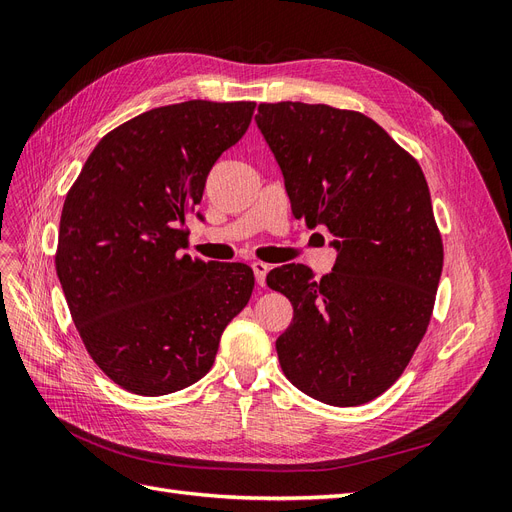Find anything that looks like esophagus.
Returning <instances> with one entry per match:
<instances>
[{
	"instance_id": "obj_1",
	"label": "esophagus",
	"mask_w": 512,
	"mask_h": 512,
	"mask_svg": "<svg viewBox=\"0 0 512 512\" xmlns=\"http://www.w3.org/2000/svg\"><path fill=\"white\" fill-rule=\"evenodd\" d=\"M252 269H254V275H256V284H258V286H265L267 273H269V265H265V262H254Z\"/></svg>"
}]
</instances>
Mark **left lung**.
<instances>
[{"label": "left lung", "instance_id": "obj_1", "mask_svg": "<svg viewBox=\"0 0 512 512\" xmlns=\"http://www.w3.org/2000/svg\"><path fill=\"white\" fill-rule=\"evenodd\" d=\"M256 123L292 215L327 226L337 260L314 280L277 267L294 316L277 337L284 376L329 406H361L404 374L429 327L444 247L421 166L374 119L329 104L262 102Z\"/></svg>", "mask_w": 512, "mask_h": 512}]
</instances>
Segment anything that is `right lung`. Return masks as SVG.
Instances as JSON below:
<instances>
[{
  "label": "right lung",
  "mask_w": 512,
  "mask_h": 512,
  "mask_svg": "<svg viewBox=\"0 0 512 512\" xmlns=\"http://www.w3.org/2000/svg\"><path fill=\"white\" fill-rule=\"evenodd\" d=\"M256 102L160 106L108 132L61 209L55 252L94 363L121 389L160 397L203 378L247 305L243 262L181 254L211 166L250 128Z\"/></svg>",
  "instance_id": "1"
}]
</instances>
